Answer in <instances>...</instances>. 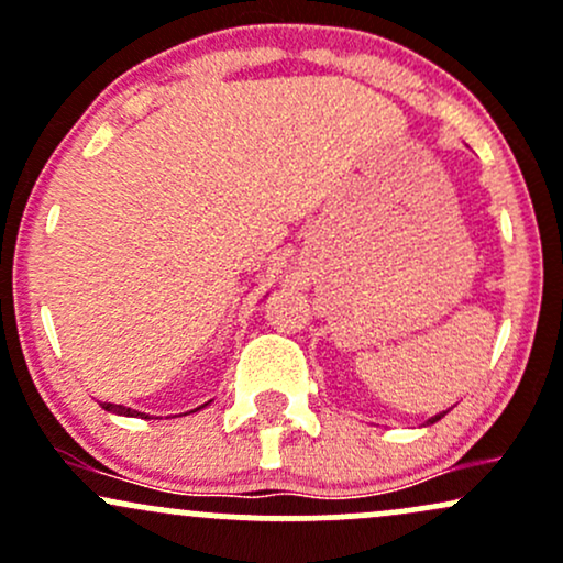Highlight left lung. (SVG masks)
<instances>
[{
	"label": "left lung",
	"mask_w": 563,
	"mask_h": 563,
	"mask_svg": "<svg viewBox=\"0 0 563 563\" xmlns=\"http://www.w3.org/2000/svg\"><path fill=\"white\" fill-rule=\"evenodd\" d=\"M443 413H446V411H443ZM443 413H435V417H430V419H428V424H432V422H438V419H441V417H443Z\"/></svg>",
	"instance_id": "1"
}]
</instances>
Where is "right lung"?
<instances>
[{
	"label": "right lung",
	"mask_w": 563,
	"mask_h": 563,
	"mask_svg": "<svg viewBox=\"0 0 563 563\" xmlns=\"http://www.w3.org/2000/svg\"><path fill=\"white\" fill-rule=\"evenodd\" d=\"M103 409L111 413H120V417H141V419H150V413H141L135 409H128V406H117V404H101Z\"/></svg>",
	"instance_id": "obj_1"
}]
</instances>
